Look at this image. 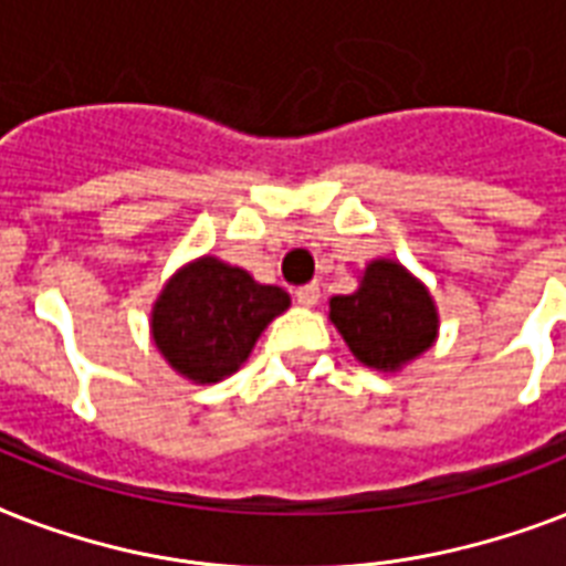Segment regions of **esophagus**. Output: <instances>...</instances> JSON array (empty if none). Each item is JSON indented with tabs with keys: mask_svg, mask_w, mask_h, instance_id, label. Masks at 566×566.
I'll return each mask as SVG.
<instances>
[{
	"mask_svg": "<svg viewBox=\"0 0 566 566\" xmlns=\"http://www.w3.org/2000/svg\"><path fill=\"white\" fill-rule=\"evenodd\" d=\"M296 302H300L302 308H314L319 302V284L311 282V284H302L296 287Z\"/></svg>",
	"mask_w": 566,
	"mask_h": 566,
	"instance_id": "34e87169",
	"label": "esophagus"
}]
</instances>
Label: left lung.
<instances>
[{
	"label": "left lung",
	"mask_w": 566,
	"mask_h": 566,
	"mask_svg": "<svg viewBox=\"0 0 566 566\" xmlns=\"http://www.w3.org/2000/svg\"><path fill=\"white\" fill-rule=\"evenodd\" d=\"M328 319L373 370H399L434 344L438 308L426 284L390 258L370 261L358 291L328 300Z\"/></svg>",
	"instance_id": "1"
}]
</instances>
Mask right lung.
<instances>
[{
	"mask_svg": "<svg viewBox=\"0 0 566 566\" xmlns=\"http://www.w3.org/2000/svg\"><path fill=\"white\" fill-rule=\"evenodd\" d=\"M291 296L258 284L247 270L213 255L181 266L153 308V337L172 370L211 385L240 370L252 346Z\"/></svg>",
	"mask_w": 566,
	"mask_h": 566,
	"instance_id": "1",
	"label": "right lung"
}]
</instances>
